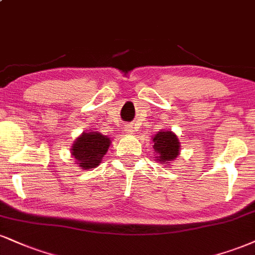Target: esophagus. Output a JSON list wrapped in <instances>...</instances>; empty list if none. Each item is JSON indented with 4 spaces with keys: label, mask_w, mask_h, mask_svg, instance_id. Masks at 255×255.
Masks as SVG:
<instances>
[{
    "label": "esophagus",
    "mask_w": 255,
    "mask_h": 255,
    "mask_svg": "<svg viewBox=\"0 0 255 255\" xmlns=\"http://www.w3.org/2000/svg\"><path fill=\"white\" fill-rule=\"evenodd\" d=\"M125 129H126V131H127V133H129V134H134V131H135V129H134V127H133V125H126Z\"/></svg>",
    "instance_id": "obj_1"
}]
</instances>
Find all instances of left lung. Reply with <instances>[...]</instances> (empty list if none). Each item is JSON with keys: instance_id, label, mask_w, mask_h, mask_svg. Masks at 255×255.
Wrapping results in <instances>:
<instances>
[{"instance_id": "1", "label": "left lung", "mask_w": 255, "mask_h": 255, "mask_svg": "<svg viewBox=\"0 0 255 255\" xmlns=\"http://www.w3.org/2000/svg\"><path fill=\"white\" fill-rule=\"evenodd\" d=\"M153 148H154L157 161L160 164L168 165L171 161L174 160L180 151V143L177 135L171 130H160L157 135L153 137Z\"/></svg>"}]
</instances>
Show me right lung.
Listing matches in <instances>:
<instances>
[{
  "label": "right lung",
  "mask_w": 255,
  "mask_h": 255,
  "mask_svg": "<svg viewBox=\"0 0 255 255\" xmlns=\"http://www.w3.org/2000/svg\"><path fill=\"white\" fill-rule=\"evenodd\" d=\"M110 139L98 131L82 133L73 142L71 154L83 170L95 168L102 161L110 146Z\"/></svg>",
  "instance_id": "obj_1"
}]
</instances>
